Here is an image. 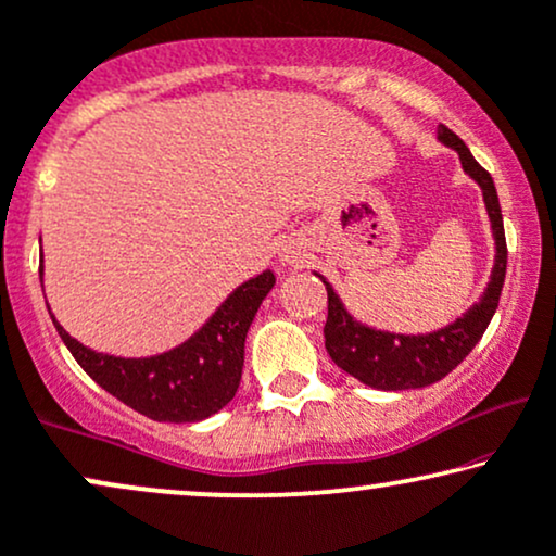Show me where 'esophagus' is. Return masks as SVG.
<instances>
[{
    "label": "esophagus",
    "mask_w": 556,
    "mask_h": 556,
    "mask_svg": "<svg viewBox=\"0 0 556 556\" xmlns=\"http://www.w3.org/2000/svg\"><path fill=\"white\" fill-rule=\"evenodd\" d=\"M282 262H287V264H300V254H290V251H287V256L282 258Z\"/></svg>",
    "instance_id": "34e87169"
}]
</instances>
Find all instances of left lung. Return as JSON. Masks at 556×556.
<instances>
[{
  "label": "left lung",
  "mask_w": 556,
  "mask_h": 556,
  "mask_svg": "<svg viewBox=\"0 0 556 556\" xmlns=\"http://www.w3.org/2000/svg\"><path fill=\"white\" fill-rule=\"evenodd\" d=\"M439 140L446 149L456 151L467 177H472L480 185L490 228H493L495 264L480 302H475L462 318L439 330H431V333H392V330H379L356 320L336 294L333 285L315 271V277L326 285L328 292V320L323 336H326L330 359L339 364L346 375L356 377L375 390H416L444 379L448 371L467 359L475 343L482 339L497 311V302H501L508 249H505L503 213L493 177L477 164L465 140L454 136L446 125H439Z\"/></svg>",
  "instance_id": "obj_1"
}]
</instances>
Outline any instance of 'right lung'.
Masks as SVG:
<instances>
[{
	"label": "right lung",
	"instance_id": "right-lung-1",
	"mask_svg": "<svg viewBox=\"0 0 556 556\" xmlns=\"http://www.w3.org/2000/svg\"><path fill=\"white\" fill-rule=\"evenodd\" d=\"M271 287L274 271L264 269L249 282L238 285L185 343L138 359L84 346L66 333L55 315L51 318L74 359L102 390L159 424H197L215 416L236 397L243 371L245 333Z\"/></svg>",
	"mask_w": 556,
	"mask_h": 556
}]
</instances>
